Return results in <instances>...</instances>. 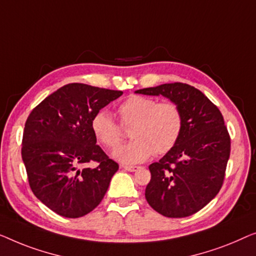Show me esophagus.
Returning a JSON list of instances; mask_svg holds the SVG:
<instances>
[{
  "mask_svg": "<svg viewBox=\"0 0 256 256\" xmlns=\"http://www.w3.org/2000/svg\"><path fill=\"white\" fill-rule=\"evenodd\" d=\"M123 168L125 170H128V172H136L140 167L139 166H123Z\"/></svg>",
  "mask_w": 256,
  "mask_h": 256,
  "instance_id": "34e87169",
  "label": "esophagus"
}]
</instances>
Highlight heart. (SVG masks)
Instances as JSON below:
<instances>
[{
  "label": "heart",
  "mask_w": 256,
  "mask_h": 256,
  "mask_svg": "<svg viewBox=\"0 0 256 256\" xmlns=\"http://www.w3.org/2000/svg\"><path fill=\"white\" fill-rule=\"evenodd\" d=\"M117 112L123 126H132V142L114 152V156L123 164L144 162L154 153L164 156L181 138L183 114L178 104L172 100L158 102L150 97L133 95L120 104ZM90 128L95 139L106 148L118 146L123 139V128L106 111L92 117Z\"/></svg>",
  "instance_id": "obj_1"
}]
</instances>
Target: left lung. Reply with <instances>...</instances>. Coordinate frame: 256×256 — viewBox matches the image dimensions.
Wrapping results in <instances>:
<instances>
[{
  "label": "left lung",
  "mask_w": 256,
  "mask_h": 256,
  "mask_svg": "<svg viewBox=\"0 0 256 256\" xmlns=\"http://www.w3.org/2000/svg\"><path fill=\"white\" fill-rule=\"evenodd\" d=\"M136 92L167 97L178 104L184 120L174 148L150 164L146 200L164 217L196 214L217 196L224 182L231 152L224 117L203 92L186 84H164Z\"/></svg>",
  "instance_id": "left-lung-1"
}]
</instances>
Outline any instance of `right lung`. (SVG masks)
<instances>
[{
	"instance_id": "add662e5",
	"label": "right lung",
	"mask_w": 256,
	"mask_h": 256,
	"mask_svg": "<svg viewBox=\"0 0 256 256\" xmlns=\"http://www.w3.org/2000/svg\"><path fill=\"white\" fill-rule=\"evenodd\" d=\"M123 95L84 84H70L42 100L25 123L22 159L34 196L56 214L78 218L92 212L120 166L98 145L92 117ZM95 160L98 167L84 166Z\"/></svg>"
}]
</instances>
